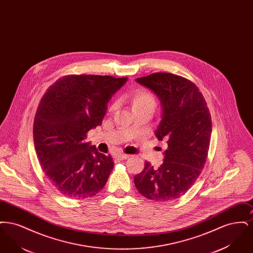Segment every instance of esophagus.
Segmentation results:
<instances>
[{
	"instance_id": "1",
	"label": "esophagus",
	"mask_w": 253,
	"mask_h": 253,
	"mask_svg": "<svg viewBox=\"0 0 253 253\" xmlns=\"http://www.w3.org/2000/svg\"><path fill=\"white\" fill-rule=\"evenodd\" d=\"M129 155H125V154H119V155H117V158L118 159H121V160H123V159H127V158H129Z\"/></svg>"
}]
</instances>
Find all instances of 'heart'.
I'll return each instance as SVG.
<instances>
[{
  "mask_svg": "<svg viewBox=\"0 0 253 253\" xmlns=\"http://www.w3.org/2000/svg\"><path fill=\"white\" fill-rule=\"evenodd\" d=\"M133 110L136 109L149 108L153 107L156 108L157 106V98L155 95L148 89H138L134 92V94L131 97ZM116 109V103L112 104L109 108V111L112 112Z\"/></svg>",
  "mask_w": 253,
  "mask_h": 253,
  "instance_id": "1",
  "label": "heart"
}]
</instances>
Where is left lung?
<instances>
[{"mask_svg": "<svg viewBox=\"0 0 253 253\" xmlns=\"http://www.w3.org/2000/svg\"><path fill=\"white\" fill-rule=\"evenodd\" d=\"M136 82L156 93L162 120L156 136L166 140L164 162L154 169L145 163L133 178L138 193L157 202L172 201L187 193L198 178L208 157L211 117L198 87L181 76L154 73Z\"/></svg>", "mask_w": 253, "mask_h": 253, "instance_id": "obj_1", "label": "left lung"}]
</instances>
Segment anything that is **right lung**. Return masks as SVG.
Instances as JSON below:
<instances>
[{"mask_svg":"<svg viewBox=\"0 0 253 253\" xmlns=\"http://www.w3.org/2000/svg\"><path fill=\"white\" fill-rule=\"evenodd\" d=\"M126 82L112 76L67 75L42 97L33 124L35 150L44 174L62 195L85 199L105 186L113 158L85 139L101 125L110 98Z\"/></svg>","mask_w":253,"mask_h":253,"instance_id":"1","label":"right lung"}]
</instances>
